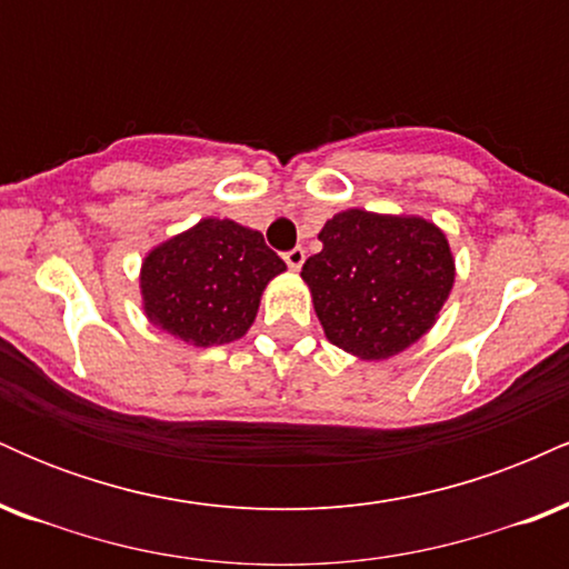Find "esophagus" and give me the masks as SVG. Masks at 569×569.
Masks as SVG:
<instances>
[{
  "instance_id": "34e87169",
  "label": "esophagus",
  "mask_w": 569,
  "mask_h": 569,
  "mask_svg": "<svg viewBox=\"0 0 569 569\" xmlns=\"http://www.w3.org/2000/svg\"><path fill=\"white\" fill-rule=\"evenodd\" d=\"M283 259L291 270H299L305 264V248H291V251L283 253Z\"/></svg>"
}]
</instances>
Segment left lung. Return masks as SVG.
<instances>
[{
    "label": "left lung",
    "instance_id": "8db88e82",
    "mask_svg": "<svg viewBox=\"0 0 569 569\" xmlns=\"http://www.w3.org/2000/svg\"><path fill=\"white\" fill-rule=\"evenodd\" d=\"M323 248L302 267L329 342L367 361L415 345L447 302L455 259L447 234L420 217L337 213L318 234Z\"/></svg>",
    "mask_w": 569,
    "mask_h": 569
}]
</instances>
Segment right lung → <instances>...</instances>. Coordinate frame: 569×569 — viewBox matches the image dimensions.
Instances as JSON below:
<instances>
[{
    "mask_svg": "<svg viewBox=\"0 0 569 569\" xmlns=\"http://www.w3.org/2000/svg\"><path fill=\"white\" fill-rule=\"evenodd\" d=\"M283 270L262 232L232 219H202L143 259V312L198 348L232 342L257 318L264 286Z\"/></svg>",
    "mask_w": 569,
    "mask_h": 569,
    "instance_id": "1",
    "label": "right lung"
}]
</instances>
